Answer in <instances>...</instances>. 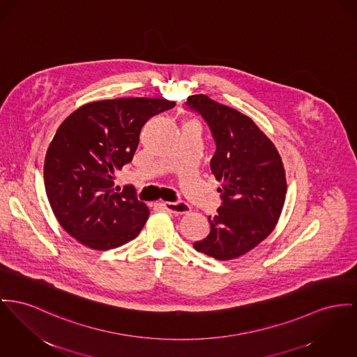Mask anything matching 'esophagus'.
Here are the masks:
<instances>
[{"mask_svg": "<svg viewBox=\"0 0 357 357\" xmlns=\"http://www.w3.org/2000/svg\"><path fill=\"white\" fill-rule=\"evenodd\" d=\"M164 207L167 210V213L174 215H184L188 214L190 211V206L188 203H184V202H178V203H170L167 202L164 203Z\"/></svg>", "mask_w": 357, "mask_h": 357, "instance_id": "esophagus-1", "label": "esophagus"}]
</instances>
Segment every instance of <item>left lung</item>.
Wrapping results in <instances>:
<instances>
[{
	"label": "left lung",
	"instance_id": "obj_1",
	"mask_svg": "<svg viewBox=\"0 0 357 357\" xmlns=\"http://www.w3.org/2000/svg\"><path fill=\"white\" fill-rule=\"evenodd\" d=\"M210 126L216 151L211 172L222 183V207L210 216L211 231L193 248L219 261L234 260L268 237L280 218L287 193L282 157L249 116L193 95L185 102Z\"/></svg>",
	"mask_w": 357,
	"mask_h": 357
}]
</instances>
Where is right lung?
Wrapping results in <instances>:
<instances>
[{
  "instance_id": "1",
  "label": "right lung",
  "mask_w": 357,
  "mask_h": 357,
  "mask_svg": "<svg viewBox=\"0 0 357 357\" xmlns=\"http://www.w3.org/2000/svg\"><path fill=\"white\" fill-rule=\"evenodd\" d=\"M174 105L149 97L101 100L62 121L46 153L45 187L68 234L91 249L108 250L141 233L150 211L134 187L114 192V174L131 162L143 124Z\"/></svg>"
}]
</instances>
